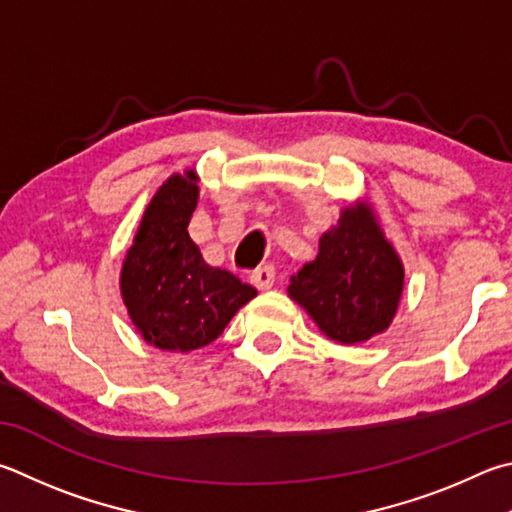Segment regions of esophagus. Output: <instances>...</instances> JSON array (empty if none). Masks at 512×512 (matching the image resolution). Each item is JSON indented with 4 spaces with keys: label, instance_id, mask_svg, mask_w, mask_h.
Listing matches in <instances>:
<instances>
[{
    "label": "esophagus",
    "instance_id": "34e87169",
    "mask_svg": "<svg viewBox=\"0 0 512 512\" xmlns=\"http://www.w3.org/2000/svg\"><path fill=\"white\" fill-rule=\"evenodd\" d=\"M275 282V268L273 266H259L255 268L253 273H250V284L259 291H266V288H271Z\"/></svg>",
    "mask_w": 512,
    "mask_h": 512
}]
</instances>
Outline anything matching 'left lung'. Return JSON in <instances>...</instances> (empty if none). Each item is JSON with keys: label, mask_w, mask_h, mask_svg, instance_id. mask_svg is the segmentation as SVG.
Here are the masks:
<instances>
[{"label": "left lung", "mask_w": 512, "mask_h": 512, "mask_svg": "<svg viewBox=\"0 0 512 512\" xmlns=\"http://www.w3.org/2000/svg\"><path fill=\"white\" fill-rule=\"evenodd\" d=\"M405 268L367 201L349 203L320 237L318 255L288 284V297L340 345L385 333L396 318Z\"/></svg>", "instance_id": "obj_1"}]
</instances>
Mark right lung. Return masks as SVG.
Masks as SVG:
<instances>
[{
	"label": "right lung",
	"mask_w": 512,
	"mask_h": 512,
	"mask_svg": "<svg viewBox=\"0 0 512 512\" xmlns=\"http://www.w3.org/2000/svg\"><path fill=\"white\" fill-rule=\"evenodd\" d=\"M199 201V174H172L152 201L120 268V295L141 338L156 349L190 353L224 333L257 291L206 264L188 224Z\"/></svg>",
	"instance_id": "add662e5"
}]
</instances>
